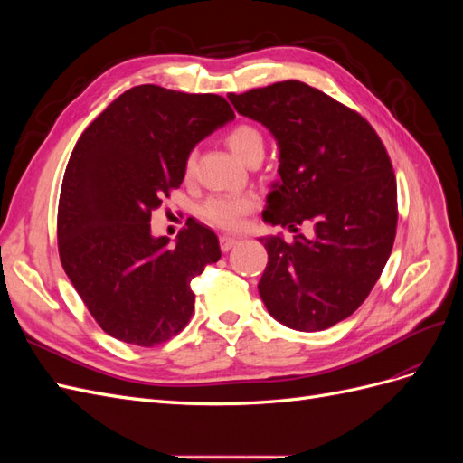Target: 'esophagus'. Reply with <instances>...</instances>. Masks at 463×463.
<instances>
[{
	"instance_id": "obj_1",
	"label": "esophagus",
	"mask_w": 463,
	"mask_h": 463,
	"mask_svg": "<svg viewBox=\"0 0 463 463\" xmlns=\"http://www.w3.org/2000/svg\"><path fill=\"white\" fill-rule=\"evenodd\" d=\"M237 243H240V240H237V237H232V235H222L220 237V249L223 250V253H228V250L233 249Z\"/></svg>"
}]
</instances>
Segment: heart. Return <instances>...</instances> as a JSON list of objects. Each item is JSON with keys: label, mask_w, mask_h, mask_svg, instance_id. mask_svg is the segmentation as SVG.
I'll list each match as a JSON object with an SVG mask.
<instances>
[{"label": "heart", "mask_w": 463, "mask_h": 463, "mask_svg": "<svg viewBox=\"0 0 463 463\" xmlns=\"http://www.w3.org/2000/svg\"><path fill=\"white\" fill-rule=\"evenodd\" d=\"M226 143L237 158L249 162L253 156H262L264 138L262 133L249 123L235 125L230 129ZM194 172V156H187L185 160V175L191 177ZM259 201L253 194H214L203 203L201 218L208 222L210 226L220 230H240L245 222V216L253 213Z\"/></svg>", "instance_id": "obj_1"}]
</instances>
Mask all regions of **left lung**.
Returning <instances> with one entry per match:
<instances>
[{"instance_id": "obj_1", "label": "left lung", "mask_w": 463, "mask_h": 463, "mask_svg": "<svg viewBox=\"0 0 463 463\" xmlns=\"http://www.w3.org/2000/svg\"><path fill=\"white\" fill-rule=\"evenodd\" d=\"M228 98L278 141L279 184L262 220L296 233L291 243L260 237L266 309L301 332L338 325L367 299L396 240V175L381 137L355 109L299 80ZM301 222L314 223L311 241Z\"/></svg>"}]
</instances>
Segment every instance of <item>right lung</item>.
<instances>
[{"instance_id": "right-lung-1", "label": "right lung", "mask_w": 463, "mask_h": 463, "mask_svg": "<svg viewBox=\"0 0 463 463\" xmlns=\"http://www.w3.org/2000/svg\"><path fill=\"white\" fill-rule=\"evenodd\" d=\"M235 118L226 98L156 85L116 98L77 141L58 206L65 274L100 328L152 347L187 326L193 278L222 257L216 233L189 218L174 249L150 214L185 177L204 137Z\"/></svg>"}]
</instances>
